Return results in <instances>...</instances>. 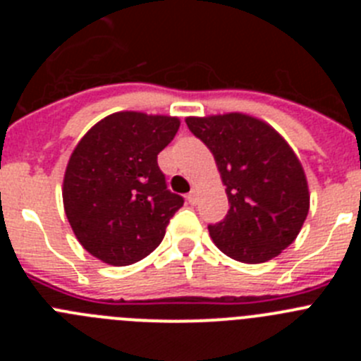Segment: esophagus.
I'll return each instance as SVG.
<instances>
[{"mask_svg":"<svg viewBox=\"0 0 361 361\" xmlns=\"http://www.w3.org/2000/svg\"><path fill=\"white\" fill-rule=\"evenodd\" d=\"M188 202L190 204H197V200H199V195H197V191L195 190H191L190 193H188Z\"/></svg>","mask_w":361,"mask_h":361,"instance_id":"34e87169","label":"esophagus"}]
</instances>
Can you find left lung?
Masks as SVG:
<instances>
[{
  "label": "left lung",
  "instance_id": "1",
  "mask_svg": "<svg viewBox=\"0 0 361 361\" xmlns=\"http://www.w3.org/2000/svg\"><path fill=\"white\" fill-rule=\"evenodd\" d=\"M186 124L213 153L228 193V215L208 226L216 247L244 264L279 257L309 212L295 152L269 124L244 114L188 117Z\"/></svg>",
  "mask_w": 361,
  "mask_h": 361
}]
</instances>
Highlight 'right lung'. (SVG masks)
<instances>
[{
    "instance_id": "obj_1",
    "label": "right lung",
    "mask_w": 361,
    "mask_h": 361,
    "mask_svg": "<svg viewBox=\"0 0 361 361\" xmlns=\"http://www.w3.org/2000/svg\"><path fill=\"white\" fill-rule=\"evenodd\" d=\"M180 121L117 111L99 121L73 149L63 204L81 245L110 266H130L162 242L184 199L171 193L157 155Z\"/></svg>"
}]
</instances>
